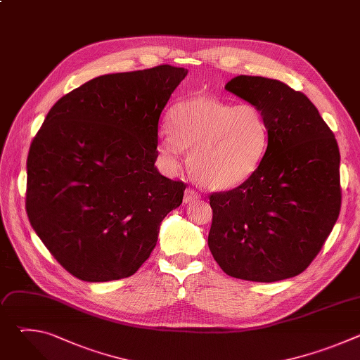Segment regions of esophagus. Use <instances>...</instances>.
I'll use <instances>...</instances> for the list:
<instances>
[{
	"mask_svg": "<svg viewBox=\"0 0 360 360\" xmlns=\"http://www.w3.org/2000/svg\"><path fill=\"white\" fill-rule=\"evenodd\" d=\"M198 198H199V193H198L193 188H186L185 195H184V202H185V203H188V202H191V200H195V199H198Z\"/></svg>",
	"mask_w": 360,
	"mask_h": 360,
	"instance_id": "1",
	"label": "esophagus"
}]
</instances>
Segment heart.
Returning a JSON list of instances; mask_svg holds the SVG:
<instances>
[{
  "label": "heart",
  "instance_id": "b5f03b06",
  "mask_svg": "<svg viewBox=\"0 0 360 360\" xmlns=\"http://www.w3.org/2000/svg\"><path fill=\"white\" fill-rule=\"evenodd\" d=\"M169 129L158 142L161 160L175 168L181 149L191 150L193 176L212 191L245 184L259 168L269 143V127L258 107L203 95L178 102Z\"/></svg>",
  "mask_w": 360,
  "mask_h": 360
}]
</instances>
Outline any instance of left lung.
Wrapping results in <instances>:
<instances>
[{
  "mask_svg": "<svg viewBox=\"0 0 360 360\" xmlns=\"http://www.w3.org/2000/svg\"><path fill=\"white\" fill-rule=\"evenodd\" d=\"M225 89L262 111L269 143L245 184L210 195V249L238 279L296 276L316 258L340 212L338 142L309 98L278 79L239 75Z\"/></svg>",
  "mask_w": 360,
  "mask_h": 360,
  "instance_id": "1",
  "label": "left lung"
}]
</instances>
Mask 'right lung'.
I'll use <instances>...</instances> for the list:
<instances>
[{
    "mask_svg": "<svg viewBox=\"0 0 360 360\" xmlns=\"http://www.w3.org/2000/svg\"><path fill=\"white\" fill-rule=\"evenodd\" d=\"M188 70L96 77L64 95L32 139L28 219L57 262L85 282L134 275L186 185L155 168L158 124Z\"/></svg>",
    "mask_w": 360,
    "mask_h": 360,
    "instance_id": "right-lung-1",
    "label": "right lung"
}]
</instances>
